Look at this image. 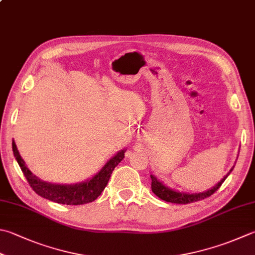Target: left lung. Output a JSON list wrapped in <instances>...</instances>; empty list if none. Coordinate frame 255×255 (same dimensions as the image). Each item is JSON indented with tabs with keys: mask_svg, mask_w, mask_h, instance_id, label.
<instances>
[{
	"mask_svg": "<svg viewBox=\"0 0 255 255\" xmlns=\"http://www.w3.org/2000/svg\"><path fill=\"white\" fill-rule=\"evenodd\" d=\"M233 169H231V171ZM230 172L228 173V175L230 174ZM228 175H225L217 185L212 187V189L202 192V193L189 194V193H182V192L174 191V190L170 189V187L165 186L162 183V182L158 181L156 177L152 174H151V180H152L151 187H152L153 193H154L156 196H158V198L163 201H166V202H171V203H176V204H187V203H192V202H196V201L203 200V199L209 198V196L212 195L214 192L218 191L219 187L222 185V183L225 181V179H227Z\"/></svg>",
	"mask_w": 255,
	"mask_h": 255,
	"instance_id": "8db88e82",
	"label": "left lung"
}]
</instances>
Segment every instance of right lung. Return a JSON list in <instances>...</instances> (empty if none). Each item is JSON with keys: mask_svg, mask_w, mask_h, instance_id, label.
I'll list each match as a JSON object with an SVG mask.
<instances>
[{"mask_svg": "<svg viewBox=\"0 0 255 255\" xmlns=\"http://www.w3.org/2000/svg\"><path fill=\"white\" fill-rule=\"evenodd\" d=\"M12 148L14 156H15L24 176L26 177L33 191L42 198L66 205H81L97 200L107 186L115 166L123 160L124 153H126V150L118 152L112 158H110V161L107 162L102 170L97 173L92 179L82 182V183L64 185L50 183V182H44L38 179L27 169L14 141L12 142Z\"/></svg>", "mask_w": 255, "mask_h": 255, "instance_id": "right-lung-1", "label": "right lung"}]
</instances>
